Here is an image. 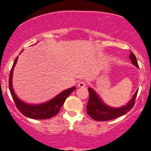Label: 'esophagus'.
Returning <instances> with one entry per match:
<instances>
[{
  "label": "esophagus",
  "mask_w": 151,
  "mask_h": 151,
  "mask_svg": "<svg viewBox=\"0 0 151 151\" xmlns=\"http://www.w3.org/2000/svg\"><path fill=\"white\" fill-rule=\"evenodd\" d=\"M78 86L79 88H84L86 86V81H81L80 82L78 83Z\"/></svg>",
  "instance_id": "34e87169"
}]
</instances>
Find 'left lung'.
Listing matches in <instances>:
<instances>
[{
  "label": "left lung",
  "mask_w": 151,
  "mask_h": 151,
  "mask_svg": "<svg viewBox=\"0 0 151 151\" xmlns=\"http://www.w3.org/2000/svg\"><path fill=\"white\" fill-rule=\"evenodd\" d=\"M130 53L129 58L131 60V62L135 66L138 68L139 66H138L136 57L133 53V52L130 51ZM88 91L89 100L87 106H86L87 113L94 121H110V120L115 119V118L125 115L134 106L135 98L138 94V91H137L133 98L130 100V102L126 106L120 108H113L105 105L103 101L100 99V98L96 95L93 90L88 88Z\"/></svg>",
  "instance_id": "1"
}]
</instances>
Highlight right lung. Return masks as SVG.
<instances>
[{
	"instance_id": "obj_1",
	"label": "right lung",
	"mask_w": 151,
	"mask_h": 151,
	"mask_svg": "<svg viewBox=\"0 0 151 151\" xmlns=\"http://www.w3.org/2000/svg\"><path fill=\"white\" fill-rule=\"evenodd\" d=\"M18 57H16V60L13 63V65L10 72L9 75V89L11 91V94L16 104V108L18 111L21 112L23 116L28 117V118H32V119H38V120H44L49 119L50 118H53L55 115L58 113L60 111V108L63 105L65 99L68 96L70 95L76 88L73 87L70 88L65 90L60 93L58 96L54 98L53 99L50 100L48 102L43 103L41 105H28L26 103L22 102L20 101L16 94L14 93L13 88H12V75H13V69L14 65H16Z\"/></svg>"
}]
</instances>
